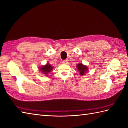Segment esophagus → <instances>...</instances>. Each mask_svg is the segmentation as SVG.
<instances>
[{"mask_svg":"<svg viewBox=\"0 0 128 128\" xmlns=\"http://www.w3.org/2000/svg\"><path fill=\"white\" fill-rule=\"evenodd\" d=\"M62 62L63 64H68V60H64L62 61Z\"/></svg>","mask_w":128,"mask_h":128,"instance_id":"34e87169","label":"esophagus"}]
</instances>
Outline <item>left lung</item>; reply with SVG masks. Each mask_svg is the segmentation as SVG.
<instances>
[{
    "instance_id": "left-lung-1",
    "label": "left lung",
    "mask_w": 128,
    "mask_h": 128,
    "mask_svg": "<svg viewBox=\"0 0 128 128\" xmlns=\"http://www.w3.org/2000/svg\"><path fill=\"white\" fill-rule=\"evenodd\" d=\"M76 66H77L78 70L80 72V76L84 75L85 72L88 70V68H87V67L86 66H84V65H82L81 63L78 64Z\"/></svg>"
}]
</instances>
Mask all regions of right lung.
<instances>
[{
  "label": "right lung",
  "instance_id": "add662e5",
  "mask_svg": "<svg viewBox=\"0 0 128 128\" xmlns=\"http://www.w3.org/2000/svg\"><path fill=\"white\" fill-rule=\"evenodd\" d=\"M52 69V67L51 66V65L49 64V63H48L46 65V66H42L40 68V70L42 73L45 74L46 76H48V74L49 72H50V71Z\"/></svg>",
  "mask_w": 128,
  "mask_h": 128
}]
</instances>
